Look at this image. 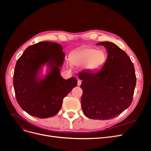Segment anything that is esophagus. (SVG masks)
Wrapping results in <instances>:
<instances>
[{"mask_svg":"<svg viewBox=\"0 0 151 151\" xmlns=\"http://www.w3.org/2000/svg\"><path fill=\"white\" fill-rule=\"evenodd\" d=\"M81 81H80V80H78V81H77V86H81Z\"/></svg>","mask_w":151,"mask_h":151,"instance_id":"34e87169","label":"esophagus"}]
</instances>
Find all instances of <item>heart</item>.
Returning <instances> with one entry per match:
<instances>
[{"label": "heart", "instance_id": "heart-1", "mask_svg": "<svg viewBox=\"0 0 151 151\" xmlns=\"http://www.w3.org/2000/svg\"><path fill=\"white\" fill-rule=\"evenodd\" d=\"M106 53L103 50L91 48H85L75 50L69 57L70 61L76 66L84 65L88 71L99 70L106 61Z\"/></svg>", "mask_w": 151, "mask_h": 151}]
</instances>
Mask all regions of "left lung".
I'll list each match as a JSON object with an SVG mask.
<instances>
[{
  "instance_id": "left-lung-1",
  "label": "left lung",
  "mask_w": 151,
  "mask_h": 151,
  "mask_svg": "<svg viewBox=\"0 0 151 151\" xmlns=\"http://www.w3.org/2000/svg\"><path fill=\"white\" fill-rule=\"evenodd\" d=\"M106 48L108 57L98 72H79L81 107L84 115L93 120H109L130 106L136 85L133 63L127 54L111 42L96 44Z\"/></svg>"
}]
</instances>
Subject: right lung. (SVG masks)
I'll list each match as a JSON object with an SVG mask.
<instances>
[{"instance_id":"1","label":"right lung","mask_w":151,"mask_h":151,"mask_svg":"<svg viewBox=\"0 0 151 151\" xmlns=\"http://www.w3.org/2000/svg\"><path fill=\"white\" fill-rule=\"evenodd\" d=\"M64 58L60 44L43 42L27 48L17 60L14 88L18 104L29 115L40 118L55 115L63 98L77 86L76 77L66 80L60 76V67ZM45 64L50 71L42 79L39 73Z\"/></svg>"}]
</instances>
